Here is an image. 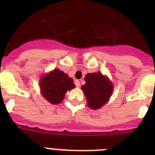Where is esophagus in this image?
I'll return each mask as SVG.
<instances>
[{"mask_svg":"<svg viewBox=\"0 0 155 155\" xmlns=\"http://www.w3.org/2000/svg\"><path fill=\"white\" fill-rule=\"evenodd\" d=\"M75 84L76 87H80V82L79 81V80H75Z\"/></svg>","mask_w":155,"mask_h":155,"instance_id":"34e87169","label":"esophagus"}]
</instances>
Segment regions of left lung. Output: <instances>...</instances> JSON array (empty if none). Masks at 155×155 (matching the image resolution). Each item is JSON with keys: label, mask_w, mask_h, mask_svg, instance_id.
I'll list each match as a JSON object with an SVG mask.
<instances>
[{"label": "left lung", "mask_w": 155, "mask_h": 155, "mask_svg": "<svg viewBox=\"0 0 155 155\" xmlns=\"http://www.w3.org/2000/svg\"><path fill=\"white\" fill-rule=\"evenodd\" d=\"M82 86L87 104L92 109H98L108 101L113 92V85L101 72L89 73L84 78Z\"/></svg>", "instance_id": "1"}]
</instances>
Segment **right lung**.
Returning a JSON list of instances; mask_svg holds the SVG:
<instances>
[{
	"instance_id": "obj_1",
	"label": "right lung",
	"mask_w": 155,
	"mask_h": 155,
	"mask_svg": "<svg viewBox=\"0 0 155 155\" xmlns=\"http://www.w3.org/2000/svg\"><path fill=\"white\" fill-rule=\"evenodd\" d=\"M41 92L45 99L50 103L57 104L64 98V95L68 90L75 87L73 80L67 74L54 69L40 80Z\"/></svg>"
}]
</instances>
